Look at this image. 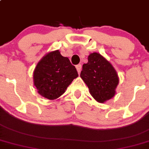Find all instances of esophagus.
<instances>
[{
  "label": "esophagus",
  "instance_id": "esophagus-1",
  "mask_svg": "<svg viewBox=\"0 0 149 149\" xmlns=\"http://www.w3.org/2000/svg\"><path fill=\"white\" fill-rule=\"evenodd\" d=\"M76 68H77V72H78L79 73H80L81 70H82V65L81 64L77 65V66H76Z\"/></svg>",
  "mask_w": 149,
  "mask_h": 149
}]
</instances>
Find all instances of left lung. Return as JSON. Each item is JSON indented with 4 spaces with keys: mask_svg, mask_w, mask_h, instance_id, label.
Instances as JSON below:
<instances>
[{
    "mask_svg": "<svg viewBox=\"0 0 149 149\" xmlns=\"http://www.w3.org/2000/svg\"><path fill=\"white\" fill-rule=\"evenodd\" d=\"M80 77L88 87L92 97L100 103L113 98L119 83L113 66L95 52L91 54L88 57V63L83 64Z\"/></svg>",
    "mask_w": 149,
    "mask_h": 149,
    "instance_id": "8db88e82",
    "label": "left lung"
}]
</instances>
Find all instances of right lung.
Here are the masks:
<instances>
[{"instance_id":"obj_1","label":"right lung","mask_w":149,"mask_h":149,"mask_svg":"<svg viewBox=\"0 0 149 149\" xmlns=\"http://www.w3.org/2000/svg\"><path fill=\"white\" fill-rule=\"evenodd\" d=\"M78 77L76 67L58 50L47 54L35 69L34 85L42 96L50 100L59 98Z\"/></svg>"}]
</instances>
